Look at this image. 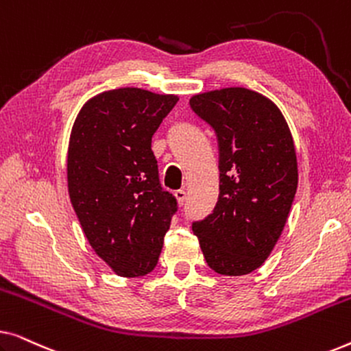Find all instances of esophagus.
Masks as SVG:
<instances>
[{
  "instance_id": "1",
  "label": "esophagus",
  "mask_w": 351,
  "mask_h": 351,
  "mask_svg": "<svg viewBox=\"0 0 351 351\" xmlns=\"http://www.w3.org/2000/svg\"><path fill=\"white\" fill-rule=\"evenodd\" d=\"M174 195H176L177 201H179V204L184 206L185 201H186V191H185V190H177Z\"/></svg>"
}]
</instances>
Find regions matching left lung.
I'll list each match as a JSON object with an SVG mask.
<instances>
[{"mask_svg": "<svg viewBox=\"0 0 351 351\" xmlns=\"http://www.w3.org/2000/svg\"><path fill=\"white\" fill-rule=\"evenodd\" d=\"M190 107L214 129L220 172L217 204L191 230L214 271L247 275L270 256L294 201L291 131L271 100L246 88L198 94Z\"/></svg>", "mask_w": 351, "mask_h": 351, "instance_id": "obj_1", "label": "left lung"}]
</instances>
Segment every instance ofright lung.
Masks as SVG:
<instances>
[{
    "label": "right lung",
    "mask_w": 351,
    "mask_h": 351,
    "mask_svg": "<svg viewBox=\"0 0 351 351\" xmlns=\"http://www.w3.org/2000/svg\"><path fill=\"white\" fill-rule=\"evenodd\" d=\"M177 100L138 88L107 90L81 108L71 129V204L95 254L119 276H143L156 267L177 213L152 152L153 134Z\"/></svg>",
    "instance_id": "add662e5"
}]
</instances>
